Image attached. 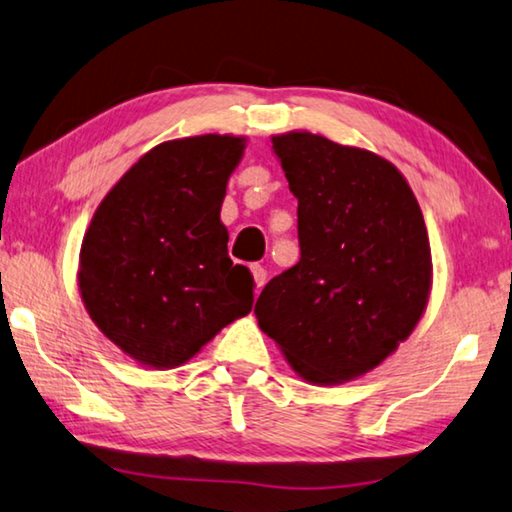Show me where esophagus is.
<instances>
[{
	"label": "esophagus",
	"instance_id": "obj_1",
	"mask_svg": "<svg viewBox=\"0 0 512 512\" xmlns=\"http://www.w3.org/2000/svg\"><path fill=\"white\" fill-rule=\"evenodd\" d=\"M250 273H253V280H255V287L262 289L266 285V269L262 264H253L250 266Z\"/></svg>",
	"mask_w": 512,
	"mask_h": 512
}]
</instances>
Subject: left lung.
Instances as JSON below:
<instances>
[{"label": "left lung", "instance_id": "8db88e82", "mask_svg": "<svg viewBox=\"0 0 512 512\" xmlns=\"http://www.w3.org/2000/svg\"><path fill=\"white\" fill-rule=\"evenodd\" d=\"M271 141L298 198L300 259L259 294L257 323L307 383H348L389 358L426 310L424 214L378 154L312 132Z\"/></svg>", "mask_w": 512, "mask_h": 512}]
</instances>
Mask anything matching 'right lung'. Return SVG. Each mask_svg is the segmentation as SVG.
<instances>
[{"label":"right lung","mask_w":512,"mask_h":512,"mask_svg":"<svg viewBox=\"0 0 512 512\" xmlns=\"http://www.w3.org/2000/svg\"><path fill=\"white\" fill-rule=\"evenodd\" d=\"M243 148L230 134L159 143L95 209L79 294L104 337L143 367H180L253 310V275L227 257L221 223Z\"/></svg>","instance_id":"add662e5"}]
</instances>
